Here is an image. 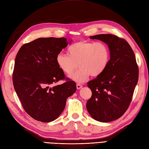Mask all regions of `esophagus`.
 Wrapping results in <instances>:
<instances>
[{
    "label": "esophagus",
    "mask_w": 149,
    "mask_h": 149,
    "mask_svg": "<svg viewBox=\"0 0 149 149\" xmlns=\"http://www.w3.org/2000/svg\"><path fill=\"white\" fill-rule=\"evenodd\" d=\"M83 87V86L81 85V84H79V83H78V84H77V88L78 90H79L81 89Z\"/></svg>",
    "instance_id": "1"
}]
</instances>
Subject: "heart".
Instances as JSON below:
<instances>
[{"label":"heart","mask_w":149,"mask_h":149,"mask_svg":"<svg viewBox=\"0 0 149 149\" xmlns=\"http://www.w3.org/2000/svg\"><path fill=\"white\" fill-rule=\"evenodd\" d=\"M68 56L58 54L56 61L61 71L71 75L77 68L78 70L71 78L76 82L83 83L90 75L98 77L106 70L111 58L109 46L104 42L79 41L72 43L67 49Z\"/></svg>","instance_id":"1"}]
</instances>
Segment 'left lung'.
<instances>
[{"label":"left lung","instance_id":"obj_1","mask_svg":"<svg viewBox=\"0 0 149 149\" xmlns=\"http://www.w3.org/2000/svg\"><path fill=\"white\" fill-rule=\"evenodd\" d=\"M109 46L111 58L103 73L87 83L92 95L86 109L96 121H114L124 114L139 80V68L132 47L124 39L111 34L90 37Z\"/></svg>","mask_w":149,"mask_h":149}]
</instances>
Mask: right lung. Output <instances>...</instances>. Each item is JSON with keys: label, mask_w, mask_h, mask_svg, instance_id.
Here are the masks:
<instances>
[{"label": "right lung", "mask_w": 149, "mask_h": 149, "mask_svg": "<svg viewBox=\"0 0 149 149\" xmlns=\"http://www.w3.org/2000/svg\"><path fill=\"white\" fill-rule=\"evenodd\" d=\"M71 42L65 38H39L24 44L17 54L14 88L24 111L36 120H55L64 111L68 98L77 91L73 81L55 85L65 78L56 56Z\"/></svg>", "instance_id": "right-lung-1"}]
</instances>
